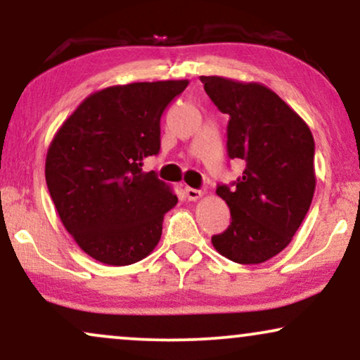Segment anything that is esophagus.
Here are the masks:
<instances>
[{"label":"esophagus","mask_w":360,"mask_h":360,"mask_svg":"<svg viewBox=\"0 0 360 360\" xmlns=\"http://www.w3.org/2000/svg\"><path fill=\"white\" fill-rule=\"evenodd\" d=\"M184 194H186V198H188L189 201H196L198 198H201L203 191H201V189H194V188H189V186H186Z\"/></svg>","instance_id":"esophagus-1"}]
</instances>
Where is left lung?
Returning <instances> with one entry per match:
<instances>
[{
    "instance_id": "left-lung-1",
    "label": "left lung",
    "mask_w": 360,
    "mask_h": 360,
    "mask_svg": "<svg viewBox=\"0 0 360 360\" xmlns=\"http://www.w3.org/2000/svg\"><path fill=\"white\" fill-rule=\"evenodd\" d=\"M200 79L214 106L230 117L229 157L245 164L232 188L218 184L232 221L212 243L233 262H266L286 249L311 205L315 140L300 115L264 84L220 76Z\"/></svg>"
}]
</instances>
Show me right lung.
Listing matches in <instances>:
<instances>
[{
	"label": "right lung",
	"instance_id": "right-lung-1",
	"mask_svg": "<svg viewBox=\"0 0 360 360\" xmlns=\"http://www.w3.org/2000/svg\"><path fill=\"white\" fill-rule=\"evenodd\" d=\"M188 81L131 82L91 94L62 123L45 181L65 230L108 266L147 257L177 196L143 160L160 150V117Z\"/></svg>",
	"mask_w": 360,
	"mask_h": 360
}]
</instances>
